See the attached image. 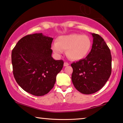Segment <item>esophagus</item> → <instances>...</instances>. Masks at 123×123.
Instances as JSON below:
<instances>
[{"label": "esophagus", "instance_id": "1", "mask_svg": "<svg viewBox=\"0 0 123 123\" xmlns=\"http://www.w3.org/2000/svg\"><path fill=\"white\" fill-rule=\"evenodd\" d=\"M63 65H64V66H65V67H66V66H68L69 65V63H68V62H64Z\"/></svg>", "mask_w": 123, "mask_h": 123}]
</instances>
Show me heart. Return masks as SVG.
Here are the masks:
<instances>
[{"instance_id":"obj_1","label":"heart","mask_w":123,"mask_h":123,"mask_svg":"<svg viewBox=\"0 0 123 123\" xmlns=\"http://www.w3.org/2000/svg\"><path fill=\"white\" fill-rule=\"evenodd\" d=\"M51 48L59 56L66 50V54L70 60L78 61L85 58L90 52L92 47L91 38L87 35L72 34L62 35L56 38Z\"/></svg>"}]
</instances>
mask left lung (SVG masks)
I'll return each instance as SVG.
<instances>
[{"label": "left lung", "mask_w": 123, "mask_h": 123, "mask_svg": "<svg viewBox=\"0 0 123 123\" xmlns=\"http://www.w3.org/2000/svg\"><path fill=\"white\" fill-rule=\"evenodd\" d=\"M93 37L91 52L84 59L71 64L72 81L80 92L91 94L103 87L111 72V56L110 49L98 34Z\"/></svg>", "instance_id": "8db88e82"}]
</instances>
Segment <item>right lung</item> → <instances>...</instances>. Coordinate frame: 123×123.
<instances>
[{"label": "right lung", "mask_w": 123, "mask_h": 123, "mask_svg": "<svg viewBox=\"0 0 123 123\" xmlns=\"http://www.w3.org/2000/svg\"><path fill=\"white\" fill-rule=\"evenodd\" d=\"M52 40L42 33L28 35L21 38L12 50L15 79L21 88L34 96L48 93L63 67L62 60H55L51 56Z\"/></svg>", "instance_id": "right-lung-1"}]
</instances>
